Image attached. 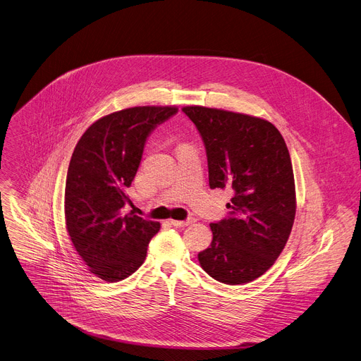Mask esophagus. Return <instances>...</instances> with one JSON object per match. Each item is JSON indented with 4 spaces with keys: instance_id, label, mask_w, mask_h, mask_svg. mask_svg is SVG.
I'll return each instance as SVG.
<instances>
[{
    "instance_id": "obj_1",
    "label": "esophagus",
    "mask_w": 361,
    "mask_h": 361,
    "mask_svg": "<svg viewBox=\"0 0 361 361\" xmlns=\"http://www.w3.org/2000/svg\"><path fill=\"white\" fill-rule=\"evenodd\" d=\"M170 223L176 227H185L191 223H194V219H187V220H170Z\"/></svg>"
}]
</instances>
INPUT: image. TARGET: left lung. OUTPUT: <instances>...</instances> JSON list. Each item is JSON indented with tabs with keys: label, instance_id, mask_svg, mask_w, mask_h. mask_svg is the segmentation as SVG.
I'll return each mask as SVG.
<instances>
[{
	"label": "left lung",
	"instance_id": "8db88e82",
	"mask_svg": "<svg viewBox=\"0 0 361 361\" xmlns=\"http://www.w3.org/2000/svg\"><path fill=\"white\" fill-rule=\"evenodd\" d=\"M203 138L210 188L233 191L231 216L212 223L202 268L227 285L264 275L283 250L297 210L292 162L269 121L204 106H184Z\"/></svg>",
	"mask_w": 361,
	"mask_h": 361
}]
</instances>
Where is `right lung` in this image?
Wrapping results in <instances>:
<instances>
[{
    "label": "right lung",
    "mask_w": 361,
    "mask_h": 361,
    "mask_svg": "<svg viewBox=\"0 0 361 361\" xmlns=\"http://www.w3.org/2000/svg\"><path fill=\"white\" fill-rule=\"evenodd\" d=\"M177 112L176 106L122 109L93 122L76 144L64 188L66 228L89 271L106 282L133 275L159 231L158 221L122 209L148 135Z\"/></svg>",
    "instance_id": "add662e5"
}]
</instances>
